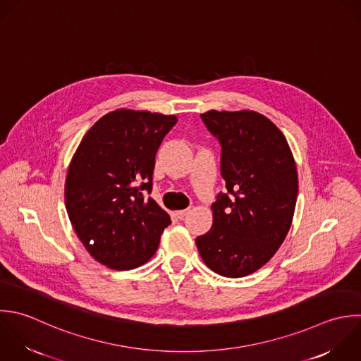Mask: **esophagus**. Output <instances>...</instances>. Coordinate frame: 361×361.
<instances>
[{
	"label": "esophagus",
	"mask_w": 361,
	"mask_h": 361,
	"mask_svg": "<svg viewBox=\"0 0 361 361\" xmlns=\"http://www.w3.org/2000/svg\"><path fill=\"white\" fill-rule=\"evenodd\" d=\"M188 212H190V209H180V211H176L174 214H176V216H177L178 219H184Z\"/></svg>",
	"instance_id": "esophagus-1"
}]
</instances>
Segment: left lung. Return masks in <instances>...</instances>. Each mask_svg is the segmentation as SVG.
Returning <instances> with one entry per match:
<instances>
[{
    "instance_id": "8db88e82",
    "label": "left lung",
    "mask_w": 361,
    "mask_h": 361,
    "mask_svg": "<svg viewBox=\"0 0 361 361\" xmlns=\"http://www.w3.org/2000/svg\"><path fill=\"white\" fill-rule=\"evenodd\" d=\"M201 118L221 142V176L229 194L218 195L212 228L195 243L212 271L245 277L276 255L291 228L295 160L284 133L256 111L211 109Z\"/></svg>"
}]
</instances>
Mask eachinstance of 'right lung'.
I'll return each mask as SVG.
<instances>
[{
  "label": "right lung",
  "mask_w": 361,
  "mask_h": 361,
  "mask_svg": "<svg viewBox=\"0 0 361 361\" xmlns=\"http://www.w3.org/2000/svg\"><path fill=\"white\" fill-rule=\"evenodd\" d=\"M176 115L119 108L84 135L68 164L64 202L87 252L112 270H132L152 259L170 215L153 200L156 152Z\"/></svg>",
  "instance_id": "right-lung-1"
}]
</instances>
